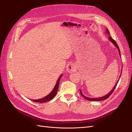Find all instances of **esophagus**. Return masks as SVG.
I'll return each instance as SVG.
<instances>
[{"label": "esophagus", "mask_w": 132, "mask_h": 132, "mask_svg": "<svg viewBox=\"0 0 132 132\" xmlns=\"http://www.w3.org/2000/svg\"><path fill=\"white\" fill-rule=\"evenodd\" d=\"M76 67L73 62H70L66 66V70L68 73H72L75 70Z\"/></svg>", "instance_id": "1"}]
</instances>
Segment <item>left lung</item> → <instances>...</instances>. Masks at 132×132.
<instances>
[{"mask_svg":"<svg viewBox=\"0 0 132 132\" xmlns=\"http://www.w3.org/2000/svg\"><path fill=\"white\" fill-rule=\"evenodd\" d=\"M106 32L107 33H108L109 35H110V32H109V30H108V29H106ZM109 40L111 42L115 45V46H116V47L118 48V51H119V54H120V50H119V46H118V45H117V43H116V42L111 37V36H109ZM121 71H122V69H121ZM122 73V71H121V73ZM121 74H120V77H121ZM120 78H119V79H120ZM119 79L118 80V81L117 82V83H116V84L114 85V88L111 90V91L109 93H108L107 95H105V96H103V97H99V98H89V97H86L85 96H84V95L82 94V92H81V90H80V94H81V96H83L86 99V100H88V101H103V100H106V99H107V98H108L109 97H110V96L112 94V93L114 92V89H115V88H116V86H117V84H118V82H119Z\"/></svg>","mask_w":132,"mask_h":132,"instance_id":"1","label":"left lung"}]
</instances>
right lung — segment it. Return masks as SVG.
Wrapping results in <instances>:
<instances>
[{
	"label": "right lung",
	"mask_w": 132,
	"mask_h": 132,
	"mask_svg": "<svg viewBox=\"0 0 132 132\" xmlns=\"http://www.w3.org/2000/svg\"><path fill=\"white\" fill-rule=\"evenodd\" d=\"M61 76H62V74L60 75L59 79L57 80V82L56 83V84H55V86H54V88L53 89V90L51 92V93L50 94H48L47 96L41 98V99L35 100H31V101H34V102H38V103H45L46 102L52 100L54 97V96H55V95H56V94L57 93L58 87H59V81H60V78L61 77Z\"/></svg>",
	"instance_id": "right-lung-1"
}]
</instances>
